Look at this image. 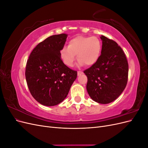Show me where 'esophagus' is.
Wrapping results in <instances>:
<instances>
[{
	"label": "esophagus",
	"mask_w": 148,
	"mask_h": 148,
	"mask_svg": "<svg viewBox=\"0 0 148 148\" xmlns=\"http://www.w3.org/2000/svg\"><path fill=\"white\" fill-rule=\"evenodd\" d=\"M83 73V71H78V75L79 76V75H82Z\"/></svg>",
	"instance_id": "obj_1"
}]
</instances>
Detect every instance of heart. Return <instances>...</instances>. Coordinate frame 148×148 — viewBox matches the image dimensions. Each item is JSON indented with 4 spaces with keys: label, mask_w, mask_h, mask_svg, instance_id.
<instances>
[{
    "label": "heart",
    "mask_w": 148,
    "mask_h": 148,
    "mask_svg": "<svg viewBox=\"0 0 148 148\" xmlns=\"http://www.w3.org/2000/svg\"><path fill=\"white\" fill-rule=\"evenodd\" d=\"M102 42L96 36H78L70 39L68 47H63L60 51V57L62 62L68 66H72L76 59L79 64L89 66L95 64L101 53Z\"/></svg>",
    "instance_id": "heart-1"
}]
</instances>
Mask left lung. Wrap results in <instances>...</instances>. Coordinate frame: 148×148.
Masks as SVG:
<instances>
[{
	"label": "left lung",
	"instance_id": "8db88e82",
	"mask_svg": "<svg viewBox=\"0 0 148 148\" xmlns=\"http://www.w3.org/2000/svg\"><path fill=\"white\" fill-rule=\"evenodd\" d=\"M101 54L95 64L84 70L87 91L91 99L109 104L121 95L127 86L128 64L122 49L112 39L102 36Z\"/></svg>",
	"mask_w": 148,
	"mask_h": 148
}]
</instances>
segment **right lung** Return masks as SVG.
Here are the masks:
<instances>
[{
  "instance_id": "obj_1",
  "label": "right lung",
  "mask_w": 148,
  "mask_h": 148,
  "mask_svg": "<svg viewBox=\"0 0 148 148\" xmlns=\"http://www.w3.org/2000/svg\"><path fill=\"white\" fill-rule=\"evenodd\" d=\"M67 34L53 35L39 43L27 60L25 77L31 95L40 104L53 106L63 101L77 71L65 65L60 57Z\"/></svg>"
}]
</instances>
